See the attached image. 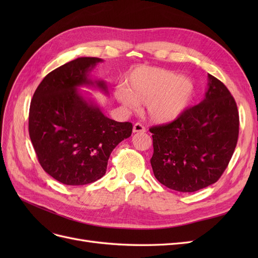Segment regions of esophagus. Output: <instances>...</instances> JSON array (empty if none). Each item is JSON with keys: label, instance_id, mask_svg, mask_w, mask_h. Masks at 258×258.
<instances>
[{"label": "esophagus", "instance_id": "esophagus-1", "mask_svg": "<svg viewBox=\"0 0 258 258\" xmlns=\"http://www.w3.org/2000/svg\"><path fill=\"white\" fill-rule=\"evenodd\" d=\"M134 132H135V134H136V132H145V128L142 126L141 123L137 122L134 126Z\"/></svg>", "mask_w": 258, "mask_h": 258}]
</instances>
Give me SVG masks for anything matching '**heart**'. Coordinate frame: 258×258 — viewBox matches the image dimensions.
<instances>
[{"mask_svg": "<svg viewBox=\"0 0 258 258\" xmlns=\"http://www.w3.org/2000/svg\"><path fill=\"white\" fill-rule=\"evenodd\" d=\"M126 83L127 88L116 89L117 101L128 111L146 104L148 118L156 123L177 119L196 96V86L190 79L160 68H138L129 74Z\"/></svg>", "mask_w": 258, "mask_h": 258, "instance_id": "heart-1", "label": "heart"}]
</instances>
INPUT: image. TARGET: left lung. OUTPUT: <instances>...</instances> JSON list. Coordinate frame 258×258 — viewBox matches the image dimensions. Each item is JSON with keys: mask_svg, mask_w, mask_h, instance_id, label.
<instances>
[{"mask_svg": "<svg viewBox=\"0 0 258 258\" xmlns=\"http://www.w3.org/2000/svg\"><path fill=\"white\" fill-rule=\"evenodd\" d=\"M155 177L168 188L194 192L214 184L227 168L239 136L236 101L208 74L205 98L177 119L150 129Z\"/></svg>", "mask_w": 258, "mask_h": 258, "instance_id": "left-lung-1", "label": "left lung"}]
</instances>
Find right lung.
Returning a JSON list of instances; mask_svg holds the SVG:
<instances>
[{"label":"right lung","instance_id":"right-lung-1","mask_svg":"<svg viewBox=\"0 0 258 258\" xmlns=\"http://www.w3.org/2000/svg\"><path fill=\"white\" fill-rule=\"evenodd\" d=\"M102 59L81 57L53 70L36 88L30 104L29 135L46 173L58 182L89 184L106 172L112 151L132 132L131 122L106 117L83 87L108 95L91 72Z\"/></svg>","mask_w":258,"mask_h":258}]
</instances>
